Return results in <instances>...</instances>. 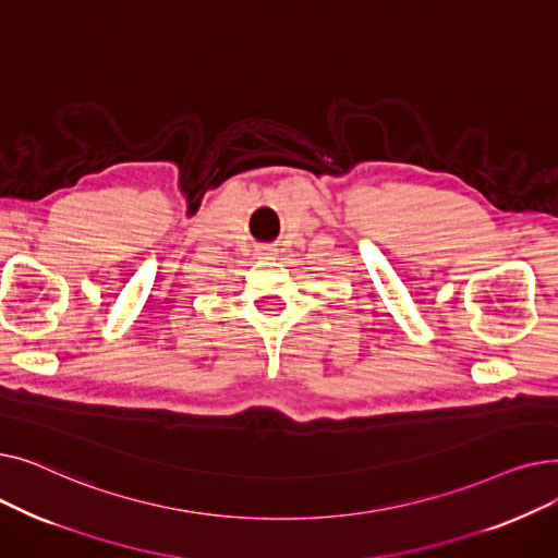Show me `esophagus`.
I'll list each match as a JSON object with an SVG mask.
<instances>
[{
	"label": "esophagus",
	"mask_w": 558,
	"mask_h": 558,
	"mask_svg": "<svg viewBox=\"0 0 558 558\" xmlns=\"http://www.w3.org/2000/svg\"><path fill=\"white\" fill-rule=\"evenodd\" d=\"M276 255L274 246H257V257L259 259H271Z\"/></svg>",
	"instance_id": "1"
}]
</instances>
